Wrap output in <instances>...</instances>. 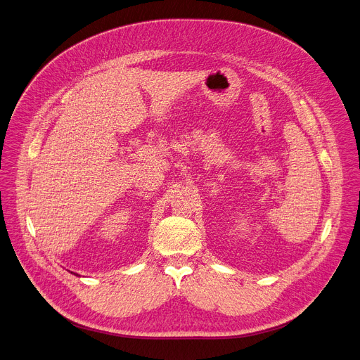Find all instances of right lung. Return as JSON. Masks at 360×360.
<instances>
[{
    "mask_svg": "<svg viewBox=\"0 0 360 360\" xmlns=\"http://www.w3.org/2000/svg\"><path fill=\"white\" fill-rule=\"evenodd\" d=\"M76 276H77V274H76Z\"/></svg>",
    "mask_w": 360,
    "mask_h": 360,
    "instance_id": "add662e5",
    "label": "right lung"
}]
</instances>
